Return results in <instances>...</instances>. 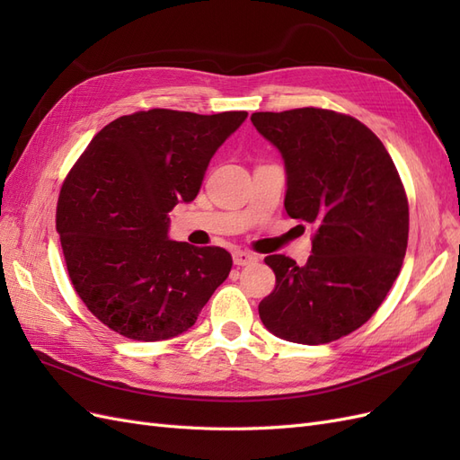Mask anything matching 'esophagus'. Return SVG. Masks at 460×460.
Wrapping results in <instances>:
<instances>
[{
	"label": "esophagus",
	"mask_w": 460,
	"mask_h": 460,
	"mask_svg": "<svg viewBox=\"0 0 460 460\" xmlns=\"http://www.w3.org/2000/svg\"><path fill=\"white\" fill-rule=\"evenodd\" d=\"M255 261H257V255L252 252H243V249L234 252V264H238V267H245V264H252Z\"/></svg>",
	"instance_id": "1"
}]
</instances>
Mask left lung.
<instances>
[{
	"mask_svg": "<svg viewBox=\"0 0 460 460\" xmlns=\"http://www.w3.org/2000/svg\"><path fill=\"white\" fill-rule=\"evenodd\" d=\"M252 122L282 153L288 215L314 226L307 264L264 259L276 288L259 303V316L286 341H336L378 311L401 270L405 188L380 137L349 115L303 107L253 113Z\"/></svg>",
	"mask_w": 460,
	"mask_h": 460,
	"instance_id": "left-lung-1",
	"label": "left lung"
}]
</instances>
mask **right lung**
<instances>
[{
  "mask_svg": "<svg viewBox=\"0 0 460 460\" xmlns=\"http://www.w3.org/2000/svg\"><path fill=\"white\" fill-rule=\"evenodd\" d=\"M245 119V111H137L97 132L65 178L55 225L68 276L88 311L120 336H178L228 278L226 249L171 240L169 213L196 199L208 161Z\"/></svg>",
  "mask_w": 460,
  "mask_h": 460,
  "instance_id": "1",
  "label": "right lung"
}]
</instances>
